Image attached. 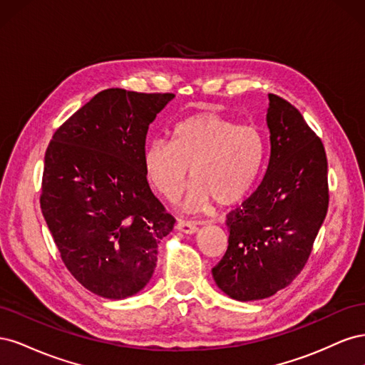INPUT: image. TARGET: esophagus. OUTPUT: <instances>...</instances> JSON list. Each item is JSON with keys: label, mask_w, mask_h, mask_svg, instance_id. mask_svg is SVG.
<instances>
[{"label": "esophagus", "mask_w": 365, "mask_h": 365, "mask_svg": "<svg viewBox=\"0 0 365 365\" xmlns=\"http://www.w3.org/2000/svg\"><path fill=\"white\" fill-rule=\"evenodd\" d=\"M176 228L182 231V233H185V235H193L197 230H200L197 228L196 222H190V220H181V219L176 222Z\"/></svg>", "instance_id": "34e87169"}]
</instances>
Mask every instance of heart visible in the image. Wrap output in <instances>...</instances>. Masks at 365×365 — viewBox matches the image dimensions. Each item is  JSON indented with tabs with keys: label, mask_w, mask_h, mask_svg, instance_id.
<instances>
[{
	"label": "heart",
	"mask_w": 365,
	"mask_h": 365,
	"mask_svg": "<svg viewBox=\"0 0 365 365\" xmlns=\"http://www.w3.org/2000/svg\"><path fill=\"white\" fill-rule=\"evenodd\" d=\"M268 155V143L254 125H237L215 111L180 120L170 140L149 141L143 152L146 178L165 200L184 189L190 169L192 187L185 208L195 210L213 200L237 204L256 187Z\"/></svg>",
	"instance_id": "heart-1"
}]
</instances>
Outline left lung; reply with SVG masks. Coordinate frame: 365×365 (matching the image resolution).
<instances>
[{"instance_id": "obj_1", "label": "left lung", "mask_w": 365, "mask_h": 365, "mask_svg": "<svg viewBox=\"0 0 365 365\" xmlns=\"http://www.w3.org/2000/svg\"><path fill=\"white\" fill-rule=\"evenodd\" d=\"M268 97V169L257 190L227 215L228 248L212 269L219 289L239 302L262 300L291 284L311 256L329 207L322 140L295 106Z\"/></svg>"}]
</instances>
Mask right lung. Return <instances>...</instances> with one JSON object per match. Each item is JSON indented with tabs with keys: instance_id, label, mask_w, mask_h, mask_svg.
Listing matches in <instances>:
<instances>
[{
	"instance_id": "add662e5",
	"label": "right lung",
	"mask_w": 365,
	"mask_h": 365,
	"mask_svg": "<svg viewBox=\"0 0 365 365\" xmlns=\"http://www.w3.org/2000/svg\"><path fill=\"white\" fill-rule=\"evenodd\" d=\"M172 93L96 94L58 128L46 152L41 210L62 262L91 292L120 300L157 267L175 217L152 193L143 152Z\"/></svg>"
}]
</instances>
